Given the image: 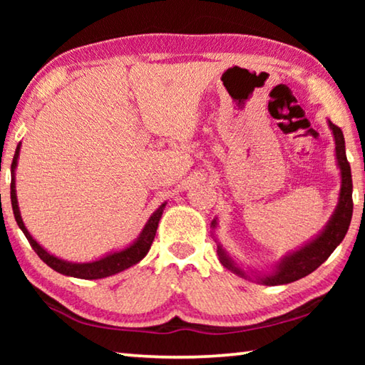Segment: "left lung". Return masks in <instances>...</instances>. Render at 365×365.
I'll list each match as a JSON object with an SVG mask.
<instances>
[{"label":"left lung","instance_id":"8db88e82","mask_svg":"<svg viewBox=\"0 0 365 365\" xmlns=\"http://www.w3.org/2000/svg\"><path fill=\"white\" fill-rule=\"evenodd\" d=\"M329 125L335 137V150H336V159L339 170H341V191H339V202L335 209V214L331 215L329 225L325 230L319 235L316 240L311 243L302 246L299 251H294L293 255L287 256L280 262L279 269L269 277H264L261 282L264 285L274 287V285H285V283H292L302 279L316 270L319 265H322L330 255L335 251L336 246L343 242L346 232H348L351 217H353V178H351V165L346 159V150H344V137L341 128L335 125L331 120H329ZM215 227V220L212 222ZM217 255L224 267L228 270H233L235 274L250 279L245 274V270L235 265L230 257L225 255V251L217 246Z\"/></svg>","mask_w":365,"mask_h":365}]
</instances>
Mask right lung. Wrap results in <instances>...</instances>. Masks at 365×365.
Segmentation results:
<instances>
[{
    "mask_svg": "<svg viewBox=\"0 0 365 365\" xmlns=\"http://www.w3.org/2000/svg\"><path fill=\"white\" fill-rule=\"evenodd\" d=\"M19 151H21V143L17 145L14 159H12V165H11V172H12V178H11L12 212H14L17 225H19V228L24 232V235H26V238L29 240L30 246H32L34 251L36 252V255H38V257L41 259L43 262L48 264L53 270H56L63 275L76 277V279H85V280H96V279H104V277H110L114 274H119V272L132 267V265L140 262L141 259H143L148 255V251H150L151 245H153V240H154V237H156L158 224H159L160 215H163V212H164L165 202L158 209L156 212L151 215L137 242L128 246L127 250L119 251V252H113V255H108L106 257H101L100 261L86 262V264H73V262H67V261H63V259L54 257L53 255H49V252L43 250L41 246L32 238V235L29 233L26 225H24L21 212H19V206H17L14 170H16L17 158H19Z\"/></svg>",
    "mask_w": 365,
    "mask_h": 365,
    "instance_id": "right-lung-1",
    "label": "right lung"
}]
</instances>
